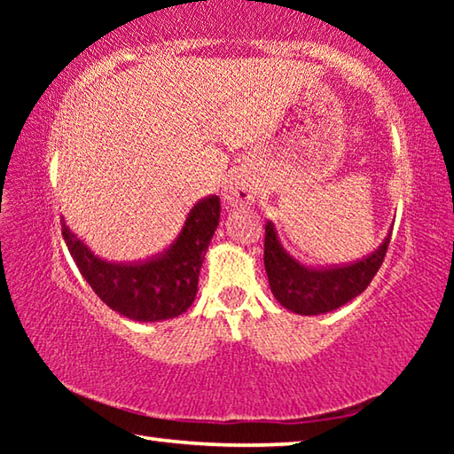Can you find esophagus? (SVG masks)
<instances>
[{
    "label": "esophagus",
    "instance_id": "1",
    "mask_svg": "<svg viewBox=\"0 0 454 454\" xmlns=\"http://www.w3.org/2000/svg\"><path fill=\"white\" fill-rule=\"evenodd\" d=\"M222 196H224V202L228 206H246L254 200L256 192L250 182H246L244 178L238 176V178H230V182L224 186V194Z\"/></svg>",
    "mask_w": 454,
    "mask_h": 454
}]
</instances>
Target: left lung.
I'll list each match as a JSON object with an SVG mask.
<instances>
[{"label":"left lung","instance_id":"left-lung-1","mask_svg":"<svg viewBox=\"0 0 454 454\" xmlns=\"http://www.w3.org/2000/svg\"><path fill=\"white\" fill-rule=\"evenodd\" d=\"M390 234L393 232H388L371 256L356 262L333 268H310L298 262L282 248L274 224L266 222L264 268L274 298L284 309L304 314V317L340 309L372 282L387 256Z\"/></svg>","mask_w":454,"mask_h":454}]
</instances>
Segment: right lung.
Returning <instances> with one entry per match:
<instances>
[{
    "label": "right lung",
    "mask_w": 454,
    "mask_h": 454,
    "mask_svg": "<svg viewBox=\"0 0 454 454\" xmlns=\"http://www.w3.org/2000/svg\"><path fill=\"white\" fill-rule=\"evenodd\" d=\"M218 222L220 198L200 200L170 248L142 262L98 258L66 222L61 234L82 276L112 310L137 322H158L180 317L194 302L200 268Z\"/></svg>",
    "instance_id": "add662e5"
}]
</instances>
